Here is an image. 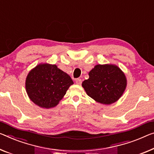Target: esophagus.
Here are the masks:
<instances>
[{
	"mask_svg": "<svg viewBox=\"0 0 154 154\" xmlns=\"http://www.w3.org/2000/svg\"><path fill=\"white\" fill-rule=\"evenodd\" d=\"M75 83L78 85H80L82 83V80L80 79H75Z\"/></svg>",
	"mask_w": 154,
	"mask_h": 154,
	"instance_id": "1",
	"label": "esophagus"
}]
</instances>
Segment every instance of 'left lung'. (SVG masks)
I'll return each mask as SVG.
<instances>
[{"label":"left lung","mask_w":154,"mask_h":154,"mask_svg":"<svg viewBox=\"0 0 154 154\" xmlns=\"http://www.w3.org/2000/svg\"><path fill=\"white\" fill-rule=\"evenodd\" d=\"M82 86L87 95L98 103L110 105L116 102L126 89V76L114 65H97L89 73Z\"/></svg>","instance_id":"obj_1"}]
</instances>
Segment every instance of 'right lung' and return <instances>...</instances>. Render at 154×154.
Masks as SVG:
<instances>
[{"label": "right lung", "instance_id": "add662e5", "mask_svg": "<svg viewBox=\"0 0 154 154\" xmlns=\"http://www.w3.org/2000/svg\"><path fill=\"white\" fill-rule=\"evenodd\" d=\"M74 82L56 65L40 64L28 74L25 81L27 95L42 108L56 107Z\"/></svg>", "mask_w": 154, "mask_h": 154}]
</instances>
